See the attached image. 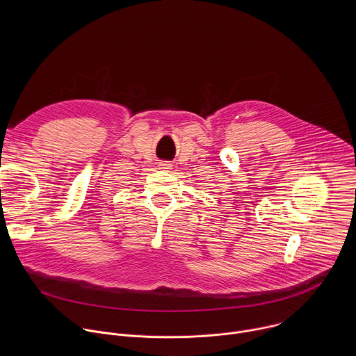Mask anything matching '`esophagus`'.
Listing matches in <instances>:
<instances>
[{
  "label": "esophagus",
  "instance_id": "1",
  "mask_svg": "<svg viewBox=\"0 0 356 356\" xmlns=\"http://www.w3.org/2000/svg\"><path fill=\"white\" fill-rule=\"evenodd\" d=\"M159 169L169 172V170H172V169H173V165H172V163H169V162H161V163H159Z\"/></svg>",
  "mask_w": 356,
  "mask_h": 356
}]
</instances>
